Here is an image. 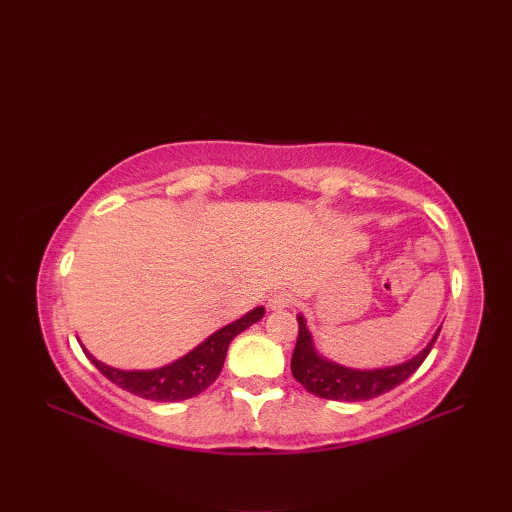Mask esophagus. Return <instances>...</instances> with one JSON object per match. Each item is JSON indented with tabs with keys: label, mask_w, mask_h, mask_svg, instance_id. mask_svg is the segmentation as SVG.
<instances>
[{
	"label": "esophagus",
	"mask_w": 512,
	"mask_h": 512,
	"mask_svg": "<svg viewBox=\"0 0 512 512\" xmlns=\"http://www.w3.org/2000/svg\"><path fill=\"white\" fill-rule=\"evenodd\" d=\"M292 301H295V297H292L290 292L277 290V292H273V295H270L268 306H270V310H286V308L292 306Z\"/></svg>",
	"instance_id": "1"
}]
</instances>
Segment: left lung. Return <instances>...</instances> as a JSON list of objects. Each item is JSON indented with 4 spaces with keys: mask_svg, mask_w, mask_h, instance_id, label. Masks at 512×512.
Masks as SVG:
<instances>
[{
    "mask_svg": "<svg viewBox=\"0 0 512 512\" xmlns=\"http://www.w3.org/2000/svg\"><path fill=\"white\" fill-rule=\"evenodd\" d=\"M297 321L299 336L290 361L292 376H295L310 394L325 400L341 402L372 400L380 394H387V391L398 387L400 383H405V380L422 365L424 358L429 356L431 347L436 343L442 330L438 328V332L433 334V339L427 343V347L405 363L380 369H352L339 363H332L325 356H321L317 352V347H314V339L308 330L306 319L299 314Z\"/></svg>",
    "mask_w": 512,
    "mask_h": 512,
    "instance_id": "1",
    "label": "left lung"
}]
</instances>
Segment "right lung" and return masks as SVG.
<instances>
[{
  "mask_svg": "<svg viewBox=\"0 0 512 512\" xmlns=\"http://www.w3.org/2000/svg\"><path fill=\"white\" fill-rule=\"evenodd\" d=\"M264 312L266 310L262 306L250 310L242 319L228 323L222 330L213 332L209 339L202 341L189 354H184L178 361L158 369H132V372H127V369H116L96 361L85 347L83 352L88 354L94 367L99 369L105 378H110L114 385L129 391V394L156 402H178L202 394V391L220 376L228 345H231V341L239 332H244L250 325L262 319Z\"/></svg>",
  "mask_w": 512,
  "mask_h": 512,
  "instance_id": "1",
  "label": "right lung"
}]
</instances>
